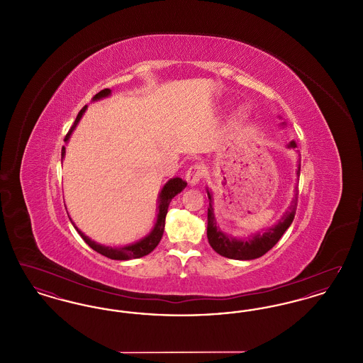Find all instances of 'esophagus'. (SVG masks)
<instances>
[{
  "mask_svg": "<svg viewBox=\"0 0 363 363\" xmlns=\"http://www.w3.org/2000/svg\"><path fill=\"white\" fill-rule=\"evenodd\" d=\"M204 175V170L200 164H193L186 173V181L189 182L190 186H196Z\"/></svg>",
  "mask_w": 363,
  "mask_h": 363,
  "instance_id": "1",
  "label": "esophagus"
}]
</instances>
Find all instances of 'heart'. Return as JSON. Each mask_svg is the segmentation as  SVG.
<instances>
[{
  "instance_id": "heart-1",
  "label": "heart",
  "mask_w": 363,
  "mask_h": 363,
  "mask_svg": "<svg viewBox=\"0 0 363 363\" xmlns=\"http://www.w3.org/2000/svg\"><path fill=\"white\" fill-rule=\"evenodd\" d=\"M247 120V113L241 108V110H238L237 113H235V116H234V118H233V122L234 123H237V125H240V123H243V122Z\"/></svg>"
}]
</instances>
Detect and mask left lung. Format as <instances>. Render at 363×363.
Wrapping results in <instances>:
<instances>
[{"label": "left lung", "mask_w": 363, "mask_h": 363, "mask_svg": "<svg viewBox=\"0 0 363 363\" xmlns=\"http://www.w3.org/2000/svg\"><path fill=\"white\" fill-rule=\"evenodd\" d=\"M280 125H286V122H281ZM287 148H296V143L290 141L287 144ZM301 174V157L296 160V177L299 178ZM208 200V225L207 237L211 247L220 256L233 259H255L264 256L268 250H271L277 241L281 238V235L286 233V230L291 225L296 211L298 203V190H295L293 201L289 209L283 213V216L277 220V225L252 235H247L245 238H235L230 234H225L218 223L215 213H213V196L212 191L207 188Z\"/></svg>", "instance_id": "obj_1"}]
</instances>
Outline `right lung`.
I'll list each match as a JSON object with an SVG mask.
<instances>
[{
  "label": "right lung",
  "mask_w": 363,
  "mask_h": 363,
  "mask_svg": "<svg viewBox=\"0 0 363 363\" xmlns=\"http://www.w3.org/2000/svg\"><path fill=\"white\" fill-rule=\"evenodd\" d=\"M110 95H111V89L104 88V89H102L101 92H98V94L92 98V102L101 101V99H104V98H107V96H110ZM86 107H88V106H84V107L79 111V114H77L76 120L73 122V125H72L68 135L64 138L65 143L69 141L73 130L76 129L77 123L80 122L82 117L84 116ZM61 156H62V160H64V157H65V147H62ZM186 185H188L186 181H184V179L179 178V177H175V178L169 179V181L163 185V188H162L160 193H159V197H157V208H156V212H157V213H156L155 225L152 227V230H151L144 238L133 242V243H129V245H123V246H106V245H101V243L92 241L91 238H88L84 233H82V231L74 225V223L72 222V219L69 218L70 222H72L73 227L77 230V233L80 234V237L86 241V245H88L89 247H92L95 252L101 253L104 257H108V259H140V257H144V256L150 255V253L155 249L156 246H157V243L160 242V240H162L163 231H164V222H166L167 208L170 206V203H172V200H173L174 197H175L178 193H181L182 190L185 189ZM68 216H69V215H68Z\"/></svg>",
  "instance_id": "obj_1"
}]
</instances>
